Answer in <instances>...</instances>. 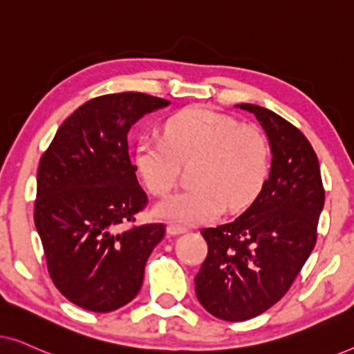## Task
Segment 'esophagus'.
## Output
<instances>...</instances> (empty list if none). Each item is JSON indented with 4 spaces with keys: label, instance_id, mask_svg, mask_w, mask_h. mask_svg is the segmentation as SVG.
Segmentation results:
<instances>
[{
    "label": "esophagus",
    "instance_id": "esophagus-1",
    "mask_svg": "<svg viewBox=\"0 0 354 354\" xmlns=\"http://www.w3.org/2000/svg\"><path fill=\"white\" fill-rule=\"evenodd\" d=\"M187 229L185 227L178 225V224H169L167 225V234L169 235H180V234H185Z\"/></svg>",
    "mask_w": 354,
    "mask_h": 354
}]
</instances>
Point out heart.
<instances>
[{
    "label": "heart",
    "instance_id": "1",
    "mask_svg": "<svg viewBox=\"0 0 354 354\" xmlns=\"http://www.w3.org/2000/svg\"><path fill=\"white\" fill-rule=\"evenodd\" d=\"M192 166L193 187L183 188L156 206L162 219L203 224L224 209L251 203L269 172V145L251 124L205 106L174 114L164 125V137L140 138L135 162L148 190L164 196L172 190L182 166Z\"/></svg>",
    "mask_w": 354,
    "mask_h": 354
}]
</instances>
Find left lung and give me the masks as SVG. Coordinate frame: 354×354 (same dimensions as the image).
I'll list each match as a JSON object with an SVG mask.
<instances>
[{"instance_id":"8db88e82","label":"left lung","mask_w":354,"mask_h":354,"mask_svg":"<svg viewBox=\"0 0 354 354\" xmlns=\"http://www.w3.org/2000/svg\"><path fill=\"white\" fill-rule=\"evenodd\" d=\"M268 133L272 166L243 214L201 230L207 254L195 277L203 308L222 321H246L292 287L317 241L326 200L321 169L301 130L270 109L239 104Z\"/></svg>"}]
</instances>
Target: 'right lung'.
Masks as SVG:
<instances>
[{"mask_svg": "<svg viewBox=\"0 0 354 354\" xmlns=\"http://www.w3.org/2000/svg\"><path fill=\"white\" fill-rule=\"evenodd\" d=\"M171 101L138 91L96 96L75 109L43 153L35 227L56 288L77 306L109 313L137 297L164 224L135 225L148 205L127 133Z\"/></svg>", "mask_w": 354, "mask_h": 354, "instance_id": "obj_1", "label": "right lung"}]
</instances>
